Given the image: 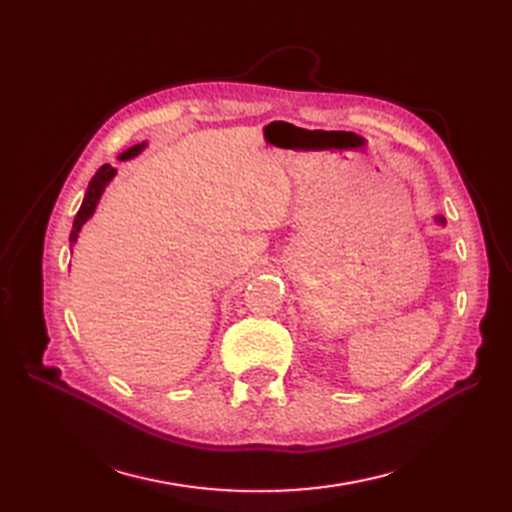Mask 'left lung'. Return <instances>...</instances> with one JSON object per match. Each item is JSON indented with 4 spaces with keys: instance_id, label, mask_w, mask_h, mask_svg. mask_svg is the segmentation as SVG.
Here are the masks:
<instances>
[{
    "instance_id": "1",
    "label": "left lung",
    "mask_w": 512,
    "mask_h": 512,
    "mask_svg": "<svg viewBox=\"0 0 512 512\" xmlns=\"http://www.w3.org/2000/svg\"><path fill=\"white\" fill-rule=\"evenodd\" d=\"M436 222H438V224H444V218H442V215H436Z\"/></svg>"
}]
</instances>
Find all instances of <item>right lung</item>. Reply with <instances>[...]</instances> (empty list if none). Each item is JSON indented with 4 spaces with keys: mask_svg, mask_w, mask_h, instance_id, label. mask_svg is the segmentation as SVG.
Instances as JSON below:
<instances>
[{
    "mask_svg": "<svg viewBox=\"0 0 512 512\" xmlns=\"http://www.w3.org/2000/svg\"><path fill=\"white\" fill-rule=\"evenodd\" d=\"M145 147H147V143L134 145V147L123 151L121 156H119V160H130V158L138 156V153H141ZM115 173H117V170H115L111 164H104V166L98 168V173H96L94 177H91V181H89V185H87L85 198H83V205H81L79 213H76L72 230H70V245H72V247H74L76 239H79V232H81L83 224L91 218V215H94V211H96V207H98V203H100V196H102L104 188L108 185V181H111V179L115 177Z\"/></svg>",
    "mask_w": 512,
    "mask_h": 512,
    "instance_id": "obj_1",
    "label": "right lung"
}]
</instances>
